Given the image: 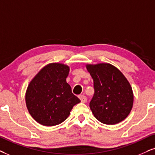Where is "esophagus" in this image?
<instances>
[{"instance_id":"esophagus-1","label":"esophagus","mask_w":155,"mask_h":155,"mask_svg":"<svg viewBox=\"0 0 155 155\" xmlns=\"http://www.w3.org/2000/svg\"><path fill=\"white\" fill-rule=\"evenodd\" d=\"M79 98L80 99V100H81V102H83V103L87 102V97H86L84 95H79Z\"/></svg>"}]
</instances>
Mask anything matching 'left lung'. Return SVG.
I'll return each mask as SVG.
<instances>
[{"label": "left lung", "mask_w": 155, "mask_h": 155, "mask_svg": "<svg viewBox=\"0 0 155 155\" xmlns=\"http://www.w3.org/2000/svg\"><path fill=\"white\" fill-rule=\"evenodd\" d=\"M94 81V94L89 107L101 123L115 124L123 121L132 110L134 96L122 73L109 64L87 65Z\"/></svg>", "instance_id": "8db88e82"}]
</instances>
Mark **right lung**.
I'll return each instance as SVG.
<instances>
[{
	"label": "right lung",
	"mask_w": 155,
	"mask_h": 155,
	"mask_svg": "<svg viewBox=\"0 0 155 155\" xmlns=\"http://www.w3.org/2000/svg\"><path fill=\"white\" fill-rule=\"evenodd\" d=\"M69 67L51 64L42 68L29 84L25 102L31 117L44 126H55L65 121L80 99L66 82Z\"/></svg>",
	"instance_id": "right-lung-1"
}]
</instances>
